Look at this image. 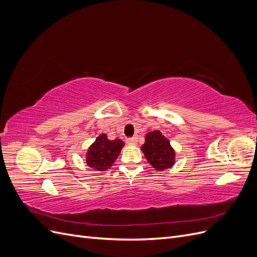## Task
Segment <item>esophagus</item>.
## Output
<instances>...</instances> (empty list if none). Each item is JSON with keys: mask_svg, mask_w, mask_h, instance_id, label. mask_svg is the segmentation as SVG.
Segmentation results:
<instances>
[{"mask_svg": "<svg viewBox=\"0 0 257 257\" xmlns=\"http://www.w3.org/2000/svg\"><path fill=\"white\" fill-rule=\"evenodd\" d=\"M136 144H137V138H135V137L126 139V145H128V146H135Z\"/></svg>", "mask_w": 257, "mask_h": 257, "instance_id": "esophagus-1", "label": "esophagus"}]
</instances>
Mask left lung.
I'll use <instances>...</instances> for the list:
<instances>
[{
	"mask_svg": "<svg viewBox=\"0 0 257 257\" xmlns=\"http://www.w3.org/2000/svg\"><path fill=\"white\" fill-rule=\"evenodd\" d=\"M141 149L149 164L159 172L172 168L175 165V149L160 131L149 132L145 136V144Z\"/></svg>",
	"mask_w": 257,
	"mask_h": 257,
	"instance_id": "left-lung-1",
	"label": "left lung"
}]
</instances>
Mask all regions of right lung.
Instances as JSON below:
<instances>
[{
	"instance_id": "1",
	"label": "right lung",
	"mask_w": 257,
	"mask_h": 257,
	"mask_svg": "<svg viewBox=\"0 0 257 257\" xmlns=\"http://www.w3.org/2000/svg\"><path fill=\"white\" fill-rule=\"evenodd\" d=\"M123 147L124 143L121 139L109 141L107 134H100L85 153L87 165L98 172H105L113 165Z\"/></svg>"
}]
</instances>
